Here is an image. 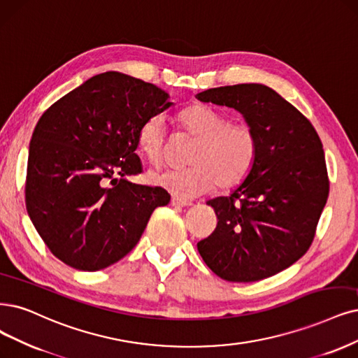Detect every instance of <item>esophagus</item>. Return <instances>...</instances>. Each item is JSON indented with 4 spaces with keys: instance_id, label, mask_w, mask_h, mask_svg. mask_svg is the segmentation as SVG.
<instances>
[{
    "instance_id": "1",
    "label": "esophagus",
    "mask_w": 358,
    "mask_h": 358,
    "mask_svg": "<svg viewBox=\"0 0 358 358\" xmlns=\"http://www.w3.org/2000/svg\"><path fill=\"white\" fill-rule=\"evenodd\" d=\"M171 203L174 205V206H192V205H193V202H190V201H187V199H181V197H178V196L172 197Z\"/></svg>"
}]
</instances>
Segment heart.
<instances>
[{"label":"heart","mask_w":358,"mask_h":358,"mask_svg":"<svg viewBox=\"0 0 358 358\" xmlns=\"http://www.w3.org/2000/svg\"><path fill=\"white\" fill-rule=\"evenodd\" d=\"M178 124L196 138L189 155V166L152 171L149 181L178 197H193L218 186L231 189L252 169L258 138L248 124H229V117L206 104L189 106L178 115ZM166 143L165 119H145L137 132L141 153L152 162L164 156Z\"/></svg>","instance_id":"heart-1"}]
</instances>
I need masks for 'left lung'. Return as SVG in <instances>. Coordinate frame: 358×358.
<instances>
[{
    "instance_id": "obj_1",
    "label": "left lung",
    "mask_w": 358,
    "mask_h": 358,
    "mask_svg": "<svg viewBox=\"0 0 358 358\" xmlns=\"http://www.w3.org/2000/svg\"><path fill=\"white\" fill-rule=\"evenodd\" d=\"M197 100L239 112L255 131L258 153L249 176L213 206L218 224L197 243L206 266L227 282H257L307 252L329 196L323 144L308 119L262 84L199 92Z\"/></svg>"
}]
</instances>
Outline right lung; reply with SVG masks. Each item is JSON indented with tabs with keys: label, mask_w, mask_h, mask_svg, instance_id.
Returning a JSON list of instances; mask_svg holds the SVG:
<instances>
[{
	"label": "right lung",
	"mask_w": 358,
	"mask_h": 358,
	"mask_svg": "<svg viewBox=\"0 0 358 358\" xmlns=\"http://www.w3.org/2000/svg\"><path fill=\"white\" fill-rule=\"evenodd\" d=\"M171 106L166 91L112 71L87 79L41 116L29 144L26 209L52 255L97 271L138 243L171 196L125 177L143 171L138 128Z\"/></svg>",
	"instance_id": "add662e5"
}]
</instances>
